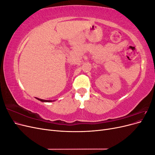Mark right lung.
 <instances>
[{
  "label": "right lung",
  "mask_w": 155,
  "mask_h": 155,
  "mask_svg": "<svg viewBox=\"0 0 155 155\" xmlns=\"http://www.w3.org/2000/svg\"><path fill=\"white\" fill-rule=\"evenodd\" d=\"M36 99H37L38 100H39V101H42V102H51V101H51V100H42V99H39V98H37V97H36Z\"/></svg>",
  "instance_id": "obj_1"
}]
</instances>
